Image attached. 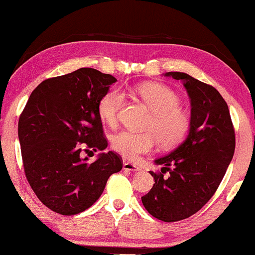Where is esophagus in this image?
<instances>
[{"label":"esophagus","mask_w":255,"mask_h":255,"mask_svg":"<svg viewBox=\"0 0 255 255\" xmlns=\"http://www.w3.org/2000/svg\"><path fill=\"white\" fill-rule=\"evenodd\" d=\"M123 169L130 170V172H139V170H141L140 167H138L137 165H133V163H131V162H127V161L123 163Z\"/></svg>","instance_id":"obj_1"}]
</instances>
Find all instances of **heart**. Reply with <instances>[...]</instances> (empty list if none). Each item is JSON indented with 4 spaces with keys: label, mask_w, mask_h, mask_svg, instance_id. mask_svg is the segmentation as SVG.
<instances>
[{
    "label": "heart",
    "mask_w": 255,
    "mask_h": 255,
    "mask_svg": "<svg viewBox=\"0 0 255 255\" xmlns=\"http://www.w3.org/2000/svg\"><path fill=\"white\" fill-rule=\"evenodd\" d=\"M133 95L152 111L147 128L152 131L124 130L113 138V147L128 160H137L152 152L158 140L163 148H172L186 138L190 128V115L180 106V96L161 83H142L132 90ZM125 101L117 89L104 94L99 102V115L104 123L115 125Z\"/></svg>",
    "instance_id": "b5f03b06"
}]
</instances>
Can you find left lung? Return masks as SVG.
Returning <instances> with one entry per match:
<instances>
[{
	"label": "left lung",
	"mask_w": 255,
	"mask_h": 255,
	"mask_svg": "<svg viewBox=\"0 0 255 255\" xmlns=\"http://www.w3.org/2000/svg\"><path fill=\"white\" fill-rule=\"evenodd\" d=\"M165 76L182 81L190 99V128L175 149L154 160L161 173L151 175L155 183L141 197L146 210L163 222H177L196 214L216 193L236 147L229 107L217 89L187 73ZM169 171L168 177L163 174Z\"/></svg>",
	"instance_id": "1"
}]
</instances>
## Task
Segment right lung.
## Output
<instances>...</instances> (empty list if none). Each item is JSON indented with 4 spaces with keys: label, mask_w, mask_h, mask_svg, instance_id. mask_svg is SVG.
I'll list each match as a JSON object with an SVG mask.
<instances>
[{
    "label": "right lung",
    "mask_w": 255,
    "mask_h": 255,
    "mask_svg": "<svg viewBox=\"0 0 255 255\" xmlns=\"http://www.w3.org/2000/svg\"><path fill=\"white\" fill-rule=\"evenodd\" d=\"M117 80L94 68H80L45 80L31 93L18 121V139L26 179L52 211L80 214L102 195L111 174L122 169L120 155L100 153L108 141L99 102Z\"/></svg>",
    "instance_id": "obj_1"
}]
</instances>
